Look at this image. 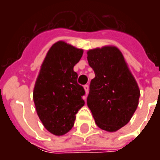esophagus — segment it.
Wrapping results in <instances>:
<instances>
[{"label": "esophagus", "mask_w": 160, "mask_h": 160, "mask_svg": "<svg viewBox=\"0 0 160 160\" xmlns=\"http://www.w3.org/2000/svg\"><path fill=\"white\" fill-rule=\"evenodd\" d=\"M84 89H85V92H86V94H88V92H89V86L88 85H85L84 86Z\"/></svg>", "instance_id": "esophagus-1"}]
</instances>
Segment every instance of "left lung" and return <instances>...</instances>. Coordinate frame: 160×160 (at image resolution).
<instances>
[{
    "instance_id": "8db88e82",
    "label": "left lung",
    "mask_w": 160,
    "mask_h": 160,
    "mask_svg": "<svg viewBox=\"0 0 160 160\" xmlns=\"http://www.w3.org/2000/svg\"><path fill=\"white\" fill-rule=\"evenodd\" d=\"M87 61L95 73L87 106L98 127L116 132L130 121L137 109L141 95L138 84L116 46L89 49Z\"/></svg>"
}]
</instances>
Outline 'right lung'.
Wrapping results in <instances>:
<instances>
[{
    "instance_id": "obj_1",
    "label": "right lung",
    "mask_w": 160,
    "mask_h": 160,
    "mask_svg": "<svg viewBox=\"0 0 160 160\" xmlns=\"http://www.w3.org/2000/svg\"><path fill=\"white\" fill-rule=\"evenodd\" d=\"M83 49L64 41L55 42L46 54L33 89L37 114L49 133L56 136L73 128L75 115L84 106L85 90L77 83L73 67Z\"/></svg>"
}]
</instances>
